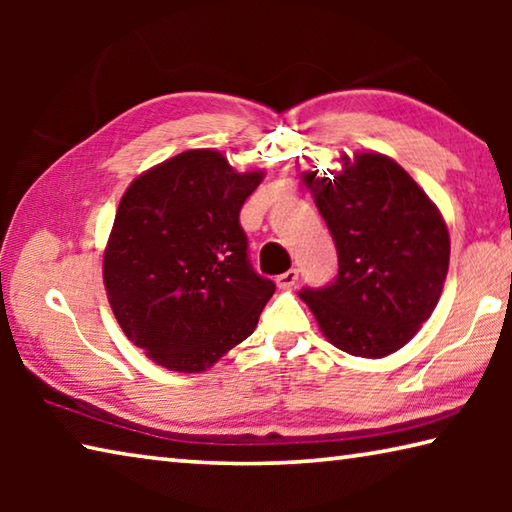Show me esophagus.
Returning a JSON list of instances; mask_svg holds the SVG:
<instances>
[{
    "instance_id": "1",
    "label": "esophagus",
    "mask_w": 512,
    "mask_h": 512,
    "mask_svg": "<svg viewBox=\"0 0 512 512\" xmlns=\"http://www.w3.org/2000/svg\"><path fill=\"white\" fill-rule=\"evenodd\" d=\"M277 287L280 289H289L293 284L298 282V268H289V271H284L282 275H277Z\"/></svg>"
}]
</instances>
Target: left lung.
Masks as SVG:
<instances>
[{"instance_id": "1", "label": "left lung", "mask_w": 512, "mask_h": 512, "mask_svg": "<svg viewBox=\"0 0 512 512\" xmlns=\"http://www.w3.org/2000/svg\"><path fill=\"white\" fill-rule=\"evenodd\" d=\"M302 180L332 232L339 275L300 298L336 348L381 359L404 348L436 309L449 268L443 214L393 158L341 155V171Z\"/></svg>"}]
</instances>
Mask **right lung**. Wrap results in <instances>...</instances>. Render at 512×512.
Returning a JSON list of instances; mask_svg holds the SVG:
<instances>
[{"mask_svg": "<svg viewBox=\"0 0 512 512\" xmlns=\"http://www.w3.org/2000/svg\"><path fill=\"white\" fill-rule=\"evenodd\" d=\"M264 171L239 173L214 149L155 164L121 196L103 253L119 327L151 361L203 372L255 332L275 284L248 262L239 225Z\"/></svg>", "mask_w": 512, "mask_h": 512, "instance_id": "add662e5", "label": "right lung"}]
</instances>
